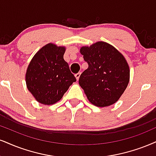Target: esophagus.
I'll list each match as a JSON object with an SVG mask.
<instances>
[{
	"instance_id": "1",
	"label": "esophagus",
	"mask_w": 156,
	"mask_h": 156,
	"mask_svg": "<svg viewBox=\"0 0 156 156\" xmlns=\"http://www.w3.org/2000/svg\"><path fill=\"white\" fill-rule=\"evenodd\" d=\"M80 74H81V73L80 72H79V73H77V74H75V77H76V80H79V79H80Z\"/></svg>"
}]
</instances>
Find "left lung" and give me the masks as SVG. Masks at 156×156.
Instances as JSON below:
<instances>
[{
	"label": "left lung",
	"instance_id": "left-lung-1",
	"mask_svg": "<svg viewBox=\"0 0 156 156\" xmlns=\"http://www.w3.org/2000/svg\"><path fill=\"white\" fill-rule=\"evenodd\" d=\"M80 53L88 68L80 75L79 84L89 101L98 107L118 101L129 82V67L124 55L102 41L83 46Z\"/></svg>",
	"mask_w": 156,
	"mask_h": 156
}]
</instances>
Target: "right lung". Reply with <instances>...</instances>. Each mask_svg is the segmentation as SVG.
Returning <instances> with one entry per match:
<instances>
[{
    "label": "right lung",
    "mask_w": 156,
    "mask_h": 156,
    "mask_svg": "<svg viewBox=\"0 0 156 156\" xmlns=\"http://www.w3.org/2000/svg\"><path fill=\"white\" fill-rule=\"evenodd\" d=\"M66 48L48 43L37 52L25 76L27 87L36 101L53 105L62 98L76 78L63 59Z\"/></svg>",
    "instance_id": "right-lung-1"
}]
</instances>
